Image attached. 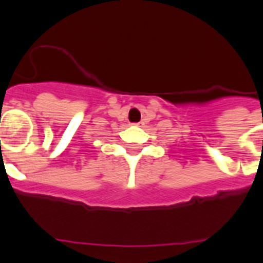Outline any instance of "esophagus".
<instances>
[{
    "instance_id": "esophagus-1",
    "label": "esophagus",
    "mask_w": 263,
    "mask_h": 263,
    "mask_svg": "<svg viewBox=\"0 0 263 263\" xmlns=\"http://www.w3.org/2000/svg\"><path fill=\"white\" fill-rule=\"evenodd\" d=\"M134 125H137V126H138V125H139V124H138V123H135V124H134Z\"/></svg>"
}]
</instances>
